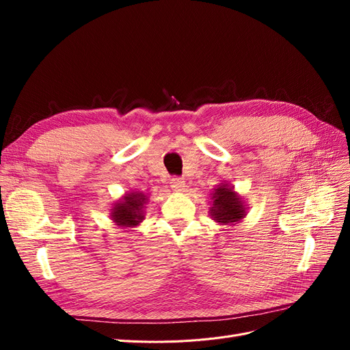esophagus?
<instances>
[{
  "label": "esophagus",
  "instance_id": "1",
  "mask_svg": "<svg viewBox=\"0 0 350 350\" xmlns=\"http://www.w3.org/2000/svg\"><path fill=\"white\" fill-rule=\"evenodd\" d=\"M171 188L174 191H184L185 189V181L183 178H172L171 179Z\"/></svg>",
  "mask_w": 350,
  "mask_h": 350
}]
</instances>
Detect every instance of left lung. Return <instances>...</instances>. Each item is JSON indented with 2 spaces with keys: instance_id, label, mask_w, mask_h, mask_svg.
Masks as SVG:
<instances>
[{
  "instance_id": "1",
  "label": "left lung",
  "mask_w": 350,
  "mask_h": 350,
  "mask_svg": "<svg viewBox=\"0 0 350 350\" xmlns=\"http://www.w3.org/2000/svg\"><path fill=\"white\" fill-rule=\"evenodd\" d=\"M210 197L208 213L219 225L234 226L241 224V220L247 216L248 207L235 191V187L221 183L210 193Z\"/></svg>"
}]
</instances>
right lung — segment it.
Here are the masks:
<instances>
[{
    "label": "right lung",
    "instance_id": "add662e5",
    "mask_svg": "<svg viewBox=\"0 0 350 350\" xmlns=\"http://www.w3.org/2000/svg\"><path fill=\"white\" fill-rule=\"evenodd\" d=\"M147 203H149V197L142 191L131 189L112 204L109 217L113 225L121 229L137 228L144 220Z\"/></svg>",
    "mask_w": 350,
    "mask_h": 350
}]
</instances>
